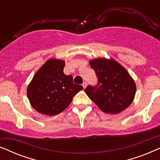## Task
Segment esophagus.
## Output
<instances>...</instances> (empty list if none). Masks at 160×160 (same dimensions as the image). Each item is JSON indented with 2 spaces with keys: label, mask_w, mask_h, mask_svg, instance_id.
<instances>
[{
  "label": "esophagus",
  "mask_w": 160,
  "mask_h": 160,
  "mask_svg": "<svg viewBox=\"0 0 160 160\" xmlns=\"http://www.w3.org/2000/svg\"><path fill=\"white\" fill-rule=\"evenodd\" d=\"M87 82H84L83 83V84H82V86H83V87H84V89H85L87 87Z\"/></svg>",
  "instance_id": "1"
}]
</instances>
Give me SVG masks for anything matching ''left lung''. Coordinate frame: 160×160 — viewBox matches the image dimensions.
<instances>
[{
    "label": "left lung",
    "mask_w": 160,
    "mask_h": 160,
    "mask_svg": "<svg viewBox=\"0 0 160 160\" xmlns=\"http://www.w3.org/2000/svg\"><path fill=\"white\" fill-rule=\"evenodd\" d=\"M89 63L95 70L98 84L85 89L88 97L105 113L115 114L128 108L136 92L135 81L128 71L112 58H98Z\"/></svg>",
    "instance_id": "8db88e82"
}]
</instances>
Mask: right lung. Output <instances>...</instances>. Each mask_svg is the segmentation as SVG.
Wrapping results in <instances>:
<instances>
[{
	"label": "right lung",
	"mask_w": 160,
	"mask_h": 160,
	"mask_svg": "<svg viewBox=\"0 0 160 160\" xmlns=\"http://www.w3.org/2000/svg\"><path fill=\"white\" fill-rule=\"evenodd\" d=\"M62 60L49 59L39 68L28 84L30 103L42 114L53 116L62 112L71 104L73 96L83 89L73 83V76L63 73Z\"/></svg>",
	"instance_id": "1"
}]
</instances>
